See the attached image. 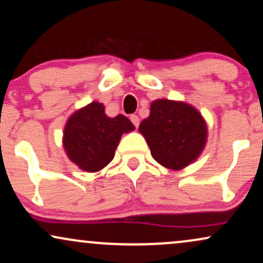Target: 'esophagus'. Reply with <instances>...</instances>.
I'll list each match as a JSON object with an SVG mask.
<instances>
[{"label": "esophagus", "mask_w": 263, "mask_h": 263, "mask_svg": "<svg viewBox=\"0 0 263 263\" xmlns=\"http://www.w3.org/2000/svg\"><path fill=\"white\" fill-rule=\"evenodd\" d=\"M129 119H131L132 124H134L136 127H138V126H139V118H138V116L137 115H131V118H129Z\"/></svg>", "instance_id": "1"}]
</instances>
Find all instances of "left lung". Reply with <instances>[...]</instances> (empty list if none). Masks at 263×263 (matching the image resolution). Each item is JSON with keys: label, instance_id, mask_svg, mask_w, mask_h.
Instances as JSON below:
<instances>
[{"label": "left lung", "instance_id": "left-lung-1", "mask_svg": "<svg viewBox=\"0 0 263 263\" xmlns=\"http://www.w3.org/2000/svg\"><path fill=\"white\" fill-rule=\"evenodd\" d=\"M152 156L170 170H182L201 154L208 126L194 107L184 102L156 99L151 114L139 125Z\"/></svg>", "mask_w": 263, "mask_h": 263}]
</instances>
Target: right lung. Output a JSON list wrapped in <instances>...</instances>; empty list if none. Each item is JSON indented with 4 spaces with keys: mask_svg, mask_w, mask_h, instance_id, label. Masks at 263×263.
Instances as JSON below:
<instances>
[{
    "mask_svg": "<svg viewBox=\"0 0 263 263\" xmlns=\"http://www.w3.org/2000/svg\"><path fill=\"white\" fill-rule=\"evenodd\" d=\"M134 129L126 116L109 118L102 103L92 102L68 119L63 145L68 158L81 170L97 172L112 160L121 136Z\"/></svg>",
    "mask_w": 263,
    "mask_h": 263,
    "instance_id": "obj_1",
    "label": "right lung"
}]
</instances>
